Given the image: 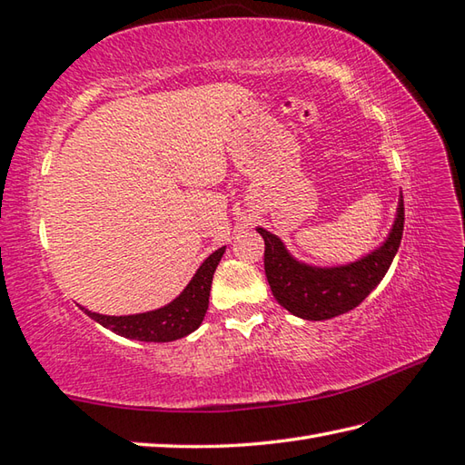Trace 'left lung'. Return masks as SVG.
Masks as SVG:
<instances>
[{"label":"left lung","instance_id":"1","mask_svg":"<svg viewBox=\"0 0 465 465\" xmlns=\"http://www.w3.org/2000/svg\"><path fill=\"white\" fill-rule=\"evenodd\" d=\"M405 207L399 202L397 220L387 242L349 266L312 268L296 262L274 233L258 227L266 250L263 270L278 302L304 321H329L357 308L379 284L393 262L403 238Z\"/></svg>","mask_w":465,"mask_h":465}]
</instances>
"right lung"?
<instances>
[{"mask_svg": "<svg viewBox=\"0 0 465 465\" xmlns=\"http://www.w3.org/2000/svg\"><path fill=\"white\" fill-rule=\"evenodd\" d=\"M225 248L213 252L197 274L189 282L187 288L171 304L159 308V311L133 314V316H104L84 311L90 318H94L104 329L124 336V339L144 341V342H169L183 339L189 332L199 329L209 306V290H212L213 272L223 256Z\"/></svg>", "mask_w": 465, "mask_h": 465, "instance_id": "obj_1", "label": "right lung"}]
</instances>
